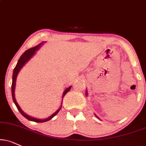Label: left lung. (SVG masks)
Instances as JSON below:
<instances>
[{"label": "left lung", "instance_id": "obj_1", "mask_svg": "<svg viewBox=\"0 0 146 146\" xmlns=\"http://www.w3.org/2000/svg\"><path fill=\"white\" fill-rule=\"evenodd\" d=\"M86 95H87V91H86ZM95 116L97 117V118H99V117H98V116H97V115H96V114H95Z\"/></svg>", "mask_w": 146, "mask_h": 146}]
</instances>
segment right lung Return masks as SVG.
<instances>
[{"mask_svg": "<svg viewBox=\"0 0 146 146\" xmlns=\"http://www.w3.org/2000/svg\"><path fill=\"white\" fill-rule=\"evenodd\" d=\"M43 43L44 42H42L40 44H38L37 46H34V47L32 48H29L28 50H27L23 53L22 55H21V56L20 57V58H19V60H18L17 62V64L16 65V66L14 68V70H13V77H12V85H11V93H12V98H13V102L14 104H15L16 107H17V108L18 110L19 111V112L21 113V114H22L23 116L25 117V118H27L28 120H31V121H34V122H36V123H44V122H46V121H48L49 120H51V118H53L54 116L56 115L57 113L59 112V110H61V108H62V104H61V107L60 108H59L57 110L55 111V113H53V114L51 115V116H50L49 117H48L47 118H45V119H38V118H33V117H31L30 116H28V115H27L26 113H24L23 111L20 108V107H19V106L18 105V104L17 103V102H16V100H15V83H16V79H17V74L18 73H19V72L20 71V70L21 69V68L23 67V66H24L25 64H26L27 62H28V61L30 60V59L32 58V56H33L36 53L35 52L38 51V50L40 48V47L42 45ZM71 86L69 87H68L67 89H66L65 91H64V93H63V96H62V102H63V98H64V95L67 93L68 91H70V89H71Z\"/></svg>", "mask_w": 146, "mask_h": 146, "instance_id": "obj_1", "label": "right lung"}]
</instances>
